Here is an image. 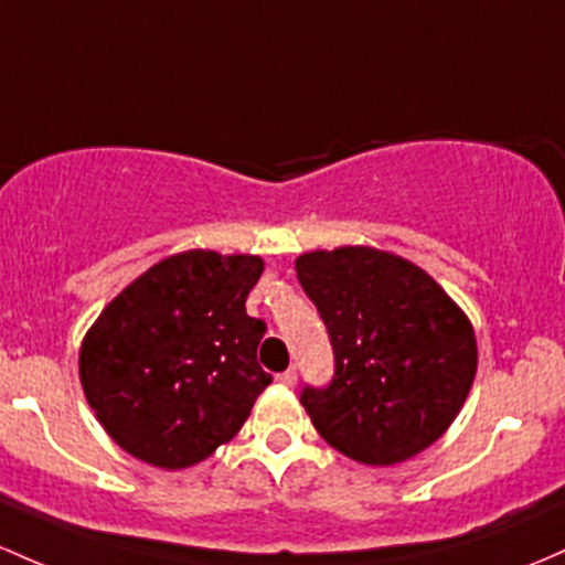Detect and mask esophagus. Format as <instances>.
Listing matches in <instances>:
<instances>
[{
  "label": "esophagus",
  "mask_w": 565,
  "mask_h": 565,
  "mask_svg": "<svg viewBox=\"0 0 565 565\" xmlns=\"http://www.w3.org/2000/svg\"><path fill=\"white\" fill-rule=\"evenodd\" d=\"M278 383H281V386H295V383H297V373H295V367H292V370H287V373L278 375Z\"/></svg>",
  "instance_id": "34e87169"
}]
</instances>
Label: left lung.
I'll use <instances>...</instances> for the list:
<instances>
[{
  "label": "left lung",
  "instance_id": "obj_1",
  "mask_svg": "<svg viewBox=\"0 0 565 565\" xmlns=\"http://www.w3.org/2000/svg\"><path fill=\"white\" fill-rule=\"evenodd\" d=\"M295 270L334 356L332 381L300 394L316 431L370 467L429 448L475 381L477 343L461 308L418 265L370 246L308 252Z\"/></svg>",
  "mask_w": 565,
  "mask_h": 565
}]
</instances>
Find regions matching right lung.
I'll return each instance as SVG.
<instances>
[{
	"instance_id": "right-lung-1",
	"label": "right lung",
	"mask_w": 565,
	"mask_h": 565,
	"mask_svg": "<svg viewBox=\"0 0 565 565\" xmlns=\"http://www.w3.org/2000/svg\"><path fill=\"white\" fill-rule=\"evenodd\" d=\"M254 254L184 252L152 265L104 308L79 349V381L122 450L184 469L231 443L273 377L265 321L246 313Z\"/></svg>"
}]
</instances>
